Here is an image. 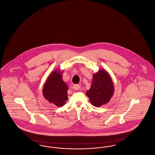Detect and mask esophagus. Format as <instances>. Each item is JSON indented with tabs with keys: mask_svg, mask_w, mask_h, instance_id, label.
<instances>
[{
	"mask_svg": "<svg viewBox=\"0 0 155 155\" xmlns=\"http://www.w3.org/2000/svg\"><path fill=\"white\" fill-rule=\"evenodd\" d=\"M73 88H74V89L77 91L80 88V85H74Z\"/></svg>",
	"mask_w": 155,
	"mask_h": 155,
	"instance_id": "34e87169",
	"label": "esophagus"
}]
</instances>
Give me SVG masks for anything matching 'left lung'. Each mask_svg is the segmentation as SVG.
Wrapping results in <instances>:
<instances>
[{"mask_svg":"<svg viewBox=\"0 0 155 155\" xmlns=\"http://www.w3.org/2000/svg\"><path fill=\"white\" fill-rule=\"evenodd\" d=\"M114 84L109 73L100 69L94 74L91 87L86 94L91 104L97 107L108 103L114 94Z\"/></svg>","mask_w":155,"mask_h":155,"instance_id":"8db88e82","label":"left lung"}]
</instances>
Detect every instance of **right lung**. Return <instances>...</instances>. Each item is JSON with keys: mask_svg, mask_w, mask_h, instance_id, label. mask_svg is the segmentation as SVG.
Masks as SVG:
<instances>
[{"mask_svg": "<svg viewBox=\"0 0 155 155\" xmlns=\"http://www.w3.org/2000/svg\"><path fill=\"white\" fill-rule=\"evenodd\" d=\"M60 70L52 71L45 81L42 89L45 99L58 107L63 106L68 99V85L63 80V71Z\"/></svg>", "mask_w": 155, "mask_h": 155, "instance_id": "add662e5", "label": "right lung"}]
</instances>
